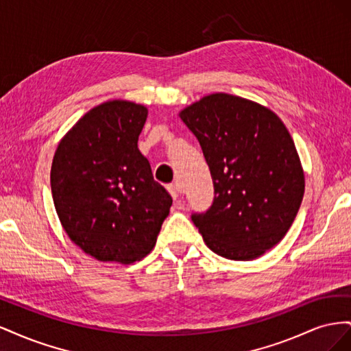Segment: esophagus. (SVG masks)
Returning <instances> with one entry per match:
<instances>
[{
	"label": "esophagus",
	"mask_w": 351,
	"mask_h": 351,
	"mask_svg": "<svg viewBox=\"0 0 351 351\" xmlns=\"http://www.w3.org/2000/svg\"><path fill=\"white\" fill-rule=\"evenodd\" d=\"M167 189H168L169 195H171L174 199H177L180 196V193H182V189H180L177 184H169Z\"/></svg>",
	"instance_id": "esophagus-1"
}]
</instances>
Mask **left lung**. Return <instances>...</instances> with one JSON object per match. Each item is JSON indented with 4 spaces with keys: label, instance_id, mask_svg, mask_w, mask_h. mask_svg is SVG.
Wrapping results in <instances>:
<instances>
[{
    "label": "left lung",
    "instance_id": "8db88e82",
    "mask_svg": "<svg viewBox=\"0 0 351 351\" xmlns=\"http://www.w3.org/2000/svg\"><path fill=\"white\" fill-rule=\"evenodd\" d=\"M204 151L214 204L192 219L206 246L231 261H253L278 244L299 212L304 173L280 117L224 92L178 112Z\"/></svg>",
    "mask_w": 351,
    "mask_h": 351
}]
</instances>
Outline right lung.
Here are the masks:
<instances>
[{
    "mask_svg": "<svg viewBox=\"0 0 351 351\" xmlns=\"http://www.w3.org/2000/svg\"><path fill=\"white\" fill-rule=\"evenodd\" d=\"M146 119L142 104L97 105L62 136L52 159L51 190L61 226L101 262L145 258L173 204L137 147Z\"/></svg>",
    "mask_w": 351,
    "mask_h": 351,
    "instance_id": "add662e5",
    "label": "right lung"
}]
</instances>
